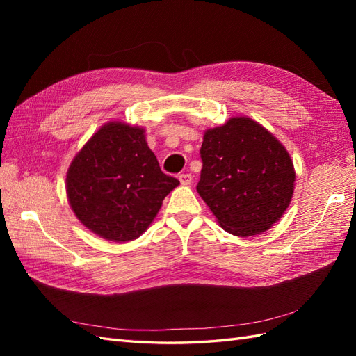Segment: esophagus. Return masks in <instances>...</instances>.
Listing matches in <instances>:
<instances>
[{
  "label": "esophagus",
  "mask_w": 356,
  "mask_h": 356,
  "mask_svg": "<svg viewBox=\"0 0 356 356\" xmlns=\"http://www.w3.org/2000/svg\"><path fill=\"white\" fill-rule=\"evenodd\" d=\"M178 178H179V182H181L182 186H190L191 182H193L191 174H181Z\"/></svg>",
  "instance_id": "34e87169"
}]
</instances>
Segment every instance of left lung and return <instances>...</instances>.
Here are the masks:
<instances>
[{"instance_id": "8db88e82", "label": "left lung", "mask_w": 356, "mask_h": 356, "mask_svg": "<svg viewBox=\"0 0 356 356\" xmlns=\"http://www.w3.org/2000/svg\"><path fill=\"white\" fill-rule=\"evenodd\" d=\"M197 193L234 236L266 232L293 197L296 172L284 145L248 117L204 132Z\"/></svg>"}]
</instances>
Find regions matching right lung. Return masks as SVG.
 Here are the masks:
<instances>
[{
  "label": "right lung",
  "mask_w": 356,
  "mask_h": 356,
  "mask_svg": "<svg viewBox=\"0 0 356 356\" xmlns=\"http://www.w3.org/2000/svg\"><path fill=\"white\" fill-rule=\"evenodd\" d=\"M178 184L161 172L144 129L108 123L72 160L67 193L86 227L104 239L127 242L147 230Z\"/></svg>",
  "instance_id": "right-lung-1"
}]
</instances>
